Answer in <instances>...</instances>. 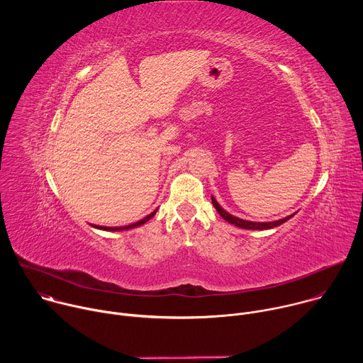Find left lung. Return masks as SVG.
<instances>
[{"label": "left lung", "instance_id": "1", "mask_svg": "<svg viewBox=\"0 0 363 363\" xmlns=\"http://www.w3.org/2000/svg\"><path fill=\"white\" fill-rule=\"evenodd\" d=\"M211 201H213V205L216 206V210L218 211V214L230 224L238 227V228H244V230H270V228H274V227H279L283 223H286L287 220H290L294 214L286 217V218H281V220H277V221H272V223H254V221H247V220H242V218H238L230 213H227L223 206L217 202V199L214 196H211Z\"/></svg>", "mask_w": 363, "mask_h": 363}]
</instances>
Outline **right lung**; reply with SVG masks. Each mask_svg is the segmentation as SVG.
Segmentation results:
<instances>
[{"label":"right lung","mask_w":363,"mask_h":363,"mask_svg":"<svg viewBox=\"0 0 363 363\" xmlns=\"http://www.w3.org/2000/svg\"><path fill=\"white\" fill-rule=\"evenodd\" d=\"M157 211H158V210H155L153 213H150L149 216H146L145 218H142L140 221H138V223H135V224H130V225H125V227H103V225H94V224H91V227H94V228H97V230H105V231H123V230H130V228H136V227H139V225L147 223L155 214H157Z\"/></svg>","instance_id":"obj_1"}]
</instances>
